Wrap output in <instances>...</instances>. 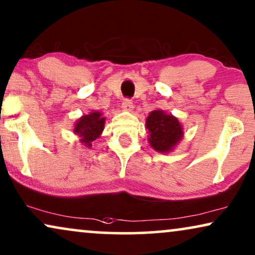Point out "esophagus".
<instances>
[{"mask_svg":"<svg viewBox=\"0 0 255 255\" xmlns=\"http://www.w3.org/2000/svg\"><path fill=\"white\" fill-rule=\"evenodd\" d=\"M133 108H134L133 101L129 100V99H125L124 100V103H122V110L130 112V111H133Z\"/></svg>","mask_w":255,"mask_h":255,"instance_id":"34e87169","label":"esophagus"}]
</instances>
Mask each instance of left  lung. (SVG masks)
I'll list each match as a JSON object with an SVG mask.
<instances>
[{
	"label": "left lung",
	"instance_id": "1",
	"mask_svg": "<svg viewBox=\"0 0 255 255\" xmlns=\"http://www.w3.org/2000/svg\"><path fill=\"white\" fill-rule=\"evenodd\" d=\"M145 127L149 134V143L158 152L171 151L184 134L178 119L161 110L150 112L145 120Z\"/></svg>",
	"mask_w": 255,
	"mask_h": 255
}]
</instances>
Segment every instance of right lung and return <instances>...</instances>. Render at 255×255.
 Wrapping results in <instances>:
<instances>
[{
	"mask_svg": "<svg viewBox=\"0 0 255 255\" xmlns=\"http://www.w3.org/2000/svg\"><path fill=\"white\" fill-rule=\"evenodd\" d=\"M105 119L100 112H92V113L83 115L76 122L73 133L80 137V142L87 148L92 147V142L100 136L104 130Z\"/></svg>",
	"mask_w": 255,
	"mask_h": 255,
	"instance_id": "add662e5",
	"label": "right lung"
}]
</instances>
